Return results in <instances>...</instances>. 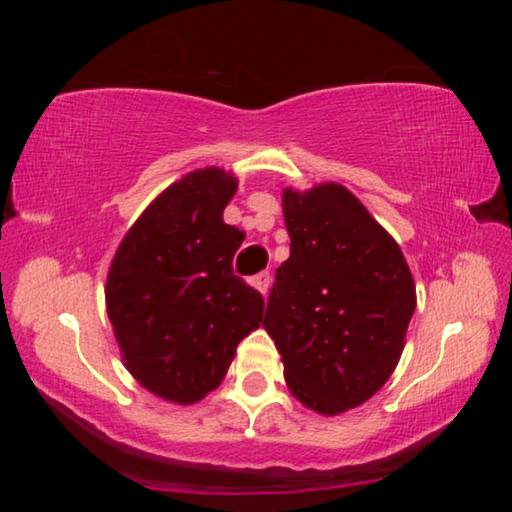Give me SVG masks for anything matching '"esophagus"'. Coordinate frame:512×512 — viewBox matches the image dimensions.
<instances>
[{
    "instance_id": "obj_1",
    "label": "esophagus",
    "mask_w": 512,
    "mask_h": 512,
    "mask_svg": "<svg viewBox=\"0 0 512 512\" xmlns=\"http://www.w3.org/2000/svg\"><path fill=\"white\" fill-rule=\"evenodd\" d=\"M250 284L259 291V293H266L268 291V284H271V275L268 273H257L250 277Z\"/></svg>"
}]
</instances>
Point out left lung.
<instances>
[{"instance_id":"left-lung-1","label":"left lung","mask_w":512,"mask_h":512,"mask_svg":"<svg viewBox=\"0 0 512 512\" xmlns=\"http://www.w3.org/2000/svg\"><path fill=\"white\" fill-rule=\"evenodd\" d=\"M291 255L277 268L262 327L291 395L339 415L375 395L397 368L415 311L402 248L350 189L287 187Z\"/></svg>"}]
</instances>
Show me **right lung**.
I'll list each match as a JSON object with an SVG mask.
<instances>
[{
  "label": "right lung",
  "mask_w": 512,
  "mask_h": 512,
  "mask_svg": "<svg viewBox=\"0 0 512 512\" xmlns=\"http://www.w3.org/2000/svg\"><path fill=\"white\" fill-rule=\"evenodd\" d=\"M237 187L232 171H189L153 198L110 262L106 309L121 361L173 404L212 393L262 323L264 298L232 273L244 232L223 210Z\"/></svg>",
  "instance_id": "1"
}]
</instances>
